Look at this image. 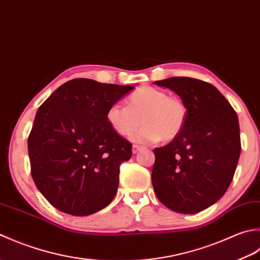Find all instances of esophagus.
Here are the masks:
<instances>
[{
  "label": "esophagus",
  "instance_id": "obj_1",
  "mask_svg": "<svg viewBox=\"0 0 260 260\" xmlns=\"http://www.w3.org/2000/svg\"><path fill=\"white\" fill-rule=\"evenodd\" d=\"M142 149V148L140 147V146H138V145H134V147H132V152L134 153H137L138 151H140Z\"/></svg>",
  "mask_w": 260,
  "mask_h": 260
}]
</instances>
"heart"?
<instances>
[{
  "instance_id": "b5f03b06",
  "label": "heart",
  "mask_w": 260,
  "mask_h": 260,
  "mask_svg": "<svg viewBox=\"0 0 260 260\" xmlns=\"http://www.w3.org/2000/svg\"><path fill=\"white\" fill-rule=\"evenodd\" d=\"M187 119V107L177 96L162 89L142 86L125 100V107L112 104L107 111V120L116 134L134 137L139 144H155L159 140L172 141L183 130Z\"/></svg>"
}]
</instances>
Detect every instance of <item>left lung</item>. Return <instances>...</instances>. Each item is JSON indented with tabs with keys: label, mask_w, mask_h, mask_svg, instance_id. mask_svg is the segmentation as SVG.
Here are the masks:
<instances>
[{
	"label": "left lung",
	"mask_w": 260,
	"mask_h": 260,
	"mask_svg": "<svg viewBox=\"0 0 260 260\" xmlns=\"http://www.w3.org/2000/svg\"><path fill=\"white\" fill-rule=\"evenodd\" d=\"M155 84L181 96L187 119L174 140L153 149V190L168 209L198 213L220 200L232 182L241 150L239 121L228 100L210 83L169 77Z\"/></svg>",
	"instance_id": "obj_1"
}]
</instances>
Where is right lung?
Masks as SVG:
<instances>
[{
	"label": "right lung",
	"mask_w": 260,
	"mask_h": 260,
	"mask_svg": "<svg viewBox=\"0 0 260 260\" xmlns=\"http://www.w3.org/2000/svg\"><path fill=\"white\" fill-rule=\"evenodd\" d=\"M132 88L75 78L37 111L28 137L31 176L63 213L93 214L115 197L120 165L130 159L132 145L111 128L107 111Z\"/></svg>",
	"instance_id": "1"
}]
</instances>
